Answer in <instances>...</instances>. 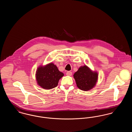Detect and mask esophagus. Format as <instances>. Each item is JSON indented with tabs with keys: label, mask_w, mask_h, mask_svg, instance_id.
Masks as SVG:
<instances>
[{
	"label": "esophagus",
	"mask_w": 132,
	"mask_h": 132,
	"mask_svg": "<svg viewBox=\"0 0 132 132\" xmlns=\"http://www.w3.org/2000/svg\"><path fill=\"white\" fill-rule=\"evenodd\" d=\"M66 75L67 76H71L72 75V72H71V71H67V72H66Z\"/></svg>",
	"instance_id": "esophagus-1"
}]
</instances>
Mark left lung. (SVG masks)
<instances>
[{
  "mask_svg": "<svg viewBox=\"0 0 132 132\" xmlns=\"http://www.w3.org/2000/svg\"><path fill=\"white\" fill-rule=\"evenodd\" d=\"M78 88L88 91L94 87L98 79V73L93 72L86 65L80 67L74 74Z\"/></svg>",
  "mask_w": 132,
  "mask_h": 132,
  "instance_id": "left-lung-1",
  "label": "left lung"
}]
</instances>
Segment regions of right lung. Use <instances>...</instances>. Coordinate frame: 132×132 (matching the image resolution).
<instances>
[{"label":"right lung","mask_w":132,"mask_h":132,"mask_svg":"<svg viewBox=\"0 0 132 132\" xmlns=\"http://www.w3.org/2000/svg\"><path fill=\"white\" fill-rule=\"evenodd\" d=\"M63 76V73L60 72L56 66L52 63L45 66H39L37 70L36 74L38 85L46 89L57 87L59 80Z\"/></svg>","instance_id":"add662e5"}]
</instances>
